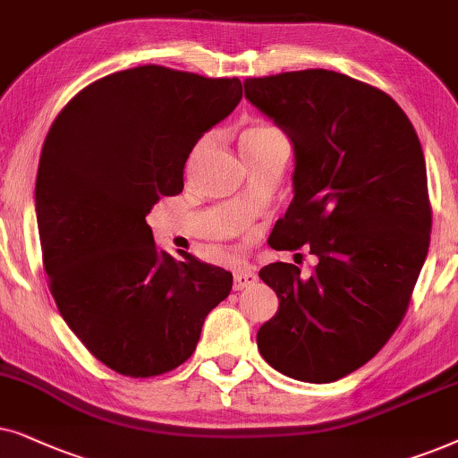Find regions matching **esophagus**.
Here are the masks:
<instances>
[{
    "label": "esophagus",
    "mask_w": 458,
    "mask_h": 458,
    "mask_svg": "<svg viewBox=\"0 0 458 458\" xmlns=\"http://www.w3.org/2000/svg\"><path fill=\"white\" fill-rule=\"evenodd\" d=\"M253 283H258V276H255V272L251 270H236L234 272V291H242L247 289V286H251Z\"/></svg>",
    "instance_id": "esophagus-1"
}]
</instances>
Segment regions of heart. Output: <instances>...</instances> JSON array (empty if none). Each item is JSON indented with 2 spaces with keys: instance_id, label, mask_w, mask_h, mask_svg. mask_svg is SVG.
Here are the masks:
<instances>
[{
  "instance_id": "heart-1",
  "label": "heart",
  "mask_w": 458,
  "mask_h": 458,
  "mask_svg": "<svg viewBox=\"0 0 458 458\" xmlns=\"http://www.w3.org/2000/svg\"><path fill=\"white\" fill-rule=\"evenodd\" d=\"M280 140H286V138L276 125L258 121V123H251L249 127H245V130H242V133H241V150L249 152V150L261 148V146H267L272 142H280ZM200 148H203V144H199L197 148H194V157L199 155Z\"/></svg>"
}]
</instances>
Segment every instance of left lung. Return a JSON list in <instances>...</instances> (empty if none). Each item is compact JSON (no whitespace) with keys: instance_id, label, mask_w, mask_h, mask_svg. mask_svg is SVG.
Instances as JSON below:
<instances>
[{"instance_id":"left-lung-1","label":"left lung","mask_w":458,"mask_h":458,"mask_svg":"<svg viewBox=\"0 0 458 458\" xmlns=\"http://www.w3.org/2000/svg\"><path fill=\"white\" fill-rule=\"evenodd\" d=\"M245 98L295 148V197L270 245L316 258L308 278L284 261L259 270L278 297L259 353L291 379L337 381L387 344L428 258L423 148L392 96L341 72L251 77Z\"/></svg>"}]
</instances>
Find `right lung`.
I'll list each match as a JSON object with an SVG mask.
<instances>
[{
    "label": "right lung",
    "instance_id": "1",
    "mask_svg": "<svg viewBox=\"0 0 458 458\" xmlns=\"http://www.w3.org/2000/svg\"><path fill=\"white\" fill-rule=\"evenodd\" d=\"M241 98L239 77L146 64L89 83L47 131L35 184L47 283L71 331L119 375L178 369L230 295L233 274L157 249L146 216L182 192L194 144Z\"/></svg>",
    "mask_w": 458,
    "mask_h": 458
}]
</instances>
